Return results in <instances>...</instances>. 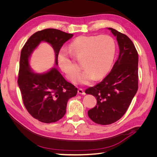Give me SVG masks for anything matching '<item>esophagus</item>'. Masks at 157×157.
<instances>
[{
	"mask_svg": "<svg viewBox=\"0 0 157 157\" xmlns=\"http://www.w3.org/2000/svg\"><path fill=\"white\" fill-rule=\"evenodd\" d=\"M78 93L80 94H81V95H85V92L83 90V89H82V88H78Z\"/></svg>",
	"mask_w": 157,
	"mask_h": 157,
	"instance_id": "34e87169",
	"label": "esophagus"
}]
</instances>
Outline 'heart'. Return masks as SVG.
<instances>
[{"mask_svg":"<svg viewBox=\"0 0 157 157\" xmlns=\"http://www.w3.org/2000/svg\"><path fill=\"white\" fill-rule=\"evenodd\" d=\"M71 53L78 61H82L85 68L80 77L83 84H89L96 78L103 77L110 69L116 50L115 40L107 35H82L76 38L69 45ZM58 65L71 82L77 81L80 66L61 50L58 56Z\"/></svg>","mask_w":157,"mask_h":157,"instance_id":"heart-1","label":"heart"}]
</instances>
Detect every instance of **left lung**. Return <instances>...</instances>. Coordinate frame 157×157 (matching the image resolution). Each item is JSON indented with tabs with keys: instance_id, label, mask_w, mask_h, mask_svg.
<instances>
[{
	"instance_id": "1",
	"label": "left lung",
	"mask_w": 157,
	"mask_h": 157,
	"mask_svg": "<svg viewBox=\"0 0 157 157\" xmlns=\"http://www.w3.org/2000/svg\"><path fill=\"white\" fill-rule=\"evenodd\" d=\"M117 36L119 56L101 82L85 93L96 98L97 104L90 109V119L98 124H111L124 115L138 89V54L129 37L108 28Z\"/></svg>"
}]
</instances>
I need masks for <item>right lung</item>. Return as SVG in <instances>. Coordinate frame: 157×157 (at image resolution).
I'll use <instances>...</instances> for the list:
<instances>
[{"label":"right lung","mask_w":157,"mask_h":157,"mask_svg":"<svg viewBox=\"0 0 157 157\" xmlns=\"http://www.w3.org/2000/svg\"><path fill=\"white\" fill-rule=\"evenodd\" d=\"M73 36L56 29H46L31 35L21 51L17 83L23 104L30 115L44 123L55 122L65 114L67 101L77 94V88L67 82L56 68L44 74L30 69L29 58L36 46L45 41L52 45L58 56L65 42Z\"/></svg>","instance_id":"add662e5"}]
</instances>
